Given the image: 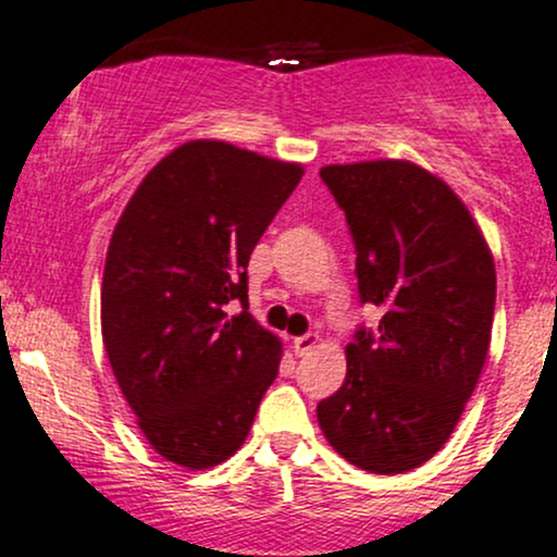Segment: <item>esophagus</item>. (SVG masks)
<instances>
[{
	"label": "esophagus",
	"instance_id": "34e87169",
	"mask_svg": "<svg viewBox=\"0 0 557 557\" xmlns=\"http://www.w3.org/2000/svg\"><path fill=\"white\" fill-rule=\"evenodd\" d=\"M318 342H321V336H318V334L295 336V339H292V349H295V355H299V358H302V355H308L312 347H318Z\"/></svg>",
	"mask_w": 557,
	"mask_h": 557
}]
</instances>
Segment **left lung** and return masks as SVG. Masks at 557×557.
<instances>
[{"mask_svg":"<svg viewBox=\"0 0 557 557\" xmlns=\"http://www.w3.org/2000/svg\"><path fill=\"white\" fill-rule=\"evenodd\" d=\"M352 234L360 302L384 312L347 345L318 403L329 445L362 471H410L458 426L490 352L495 260L458 195L408 160L321 168Z\"/></svg>","mask_w":557,"mask_h":557,"instance_id":"8db88e82","label":"left lung"}]
</instances>
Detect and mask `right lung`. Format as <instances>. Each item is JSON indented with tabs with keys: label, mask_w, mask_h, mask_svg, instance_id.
<instances>
[{
	"label": "right lung",
	"mask_w": 557,
	"mask_h": 557,
	"mask_svg": "<svg viewBox=\"0 0 557 557\" xmlns=\"http://www.w3.org/2000/svg\"><path fill=\"white\" fill-rule=\"evenodd\" d=\"M302 165L181 144L144 176L108 247L102 339L141 434L191 471L245 445L281 342L249 315L247 262ZM243 312L228 317L225 305Z\"/></svg>",
	"instance_id": "right-lung-1"
}]
</instances>
